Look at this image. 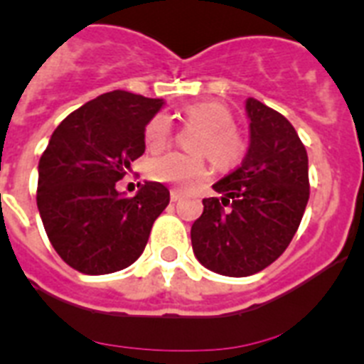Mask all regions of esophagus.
Wrapping results in <instances>:
<instances>
[{
    "label": "esophagus",
    "mask_w": 364,
    "mask_h": 364,
    "mask_svg": "<svg viewBox=\"0 0 364 364\" xmlns=\"http://www.w3.org/2000/svg\"><path fill=\"white\" fill-rule=\"evenodd\" d=\"M180 197H182V193H180L178 189H171V202L180 200Z\"/></svg>",
    "instance_id": "obj_1"
}]
</instances>
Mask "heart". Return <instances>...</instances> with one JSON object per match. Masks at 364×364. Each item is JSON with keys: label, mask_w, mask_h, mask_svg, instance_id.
<instances>
[{"label": "heart", "mask_w": 364, "mask_h": 364, "mask_svg": "<svg viewBox=\"0 0 364 364\" xmlns=\"http://www.w3.org/2000/svg\"><path fill=\"white\" fill-rule=\"evenodd\" d=\"M188 124L197 125L198 131L191 136L189 147L197 153H167L151 160L147 167L149 178L188 189L205 176V156L220 169L233 167L242 159L244 138L235 127L233 114L224 104L202 100L191 102L180 109ZM173 125L166 114H154L144 129V142L149 151H160L171 142Z\"/></svg>", "instance_id": "heart-1"}]
</instances>
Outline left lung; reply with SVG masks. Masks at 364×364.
Segmentation results:
<instances>
[{
	"instance_id": "obj_1",
	"label": "left lung",
	"mask_w": 364,
	"mask_h": 364,
	"mask_svg": "<svg viewBox=\"0 0 364 364\" xmlns=\"http://www.w3.org/2000/svg\"><path fill=\"white\" fill-rule=\"evenodd\" d=\"M250 147L235 171L204 198L191 226L193 252L208 269L247 277L284 253L310 198L308 154L294 125L281 112L247 98Z\"/></svg>"
}]
</instances>
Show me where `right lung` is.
<instances>
[{
    "label": "right lung",
    "mask_w": 364,
    "mask_h": 364,
    "mask_svg": "<svg viewBox=\"0 0 364 364\" xmlns=\"http://www.w3.org/2000/svg\"><path fill=\"white\" fill-rule=\"evenodd\" d=\"M164 100L112 91L54 129L38 166L36 202L56 253L85 275L127 268L142 255L169 191L146 182L134 197L117 182L146 151L144 129Z\"/></svg>",
    "instance_id": "right-lung-1"
}]
</instances>
